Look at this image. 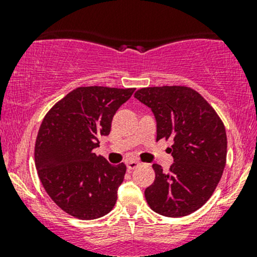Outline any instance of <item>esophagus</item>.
I'll return each mask as SVG.
<instances>
[{
	"label": "esophagus",
	"instance_id": "34e87169",
	"mask_svg": "<svg viewBox=\"0 0 257 257\" xmlns=\"http://www.w3.org/2000/svg\"><path fill=\"white\" fill-rule=\"evenodd\" d=\"M139 164H141V163L137 162V160H129V162H126V169L133 170V169H136Z\"/></svg>",
	"mask_w": 257,
	"mask_h": 257
}]
</instances>
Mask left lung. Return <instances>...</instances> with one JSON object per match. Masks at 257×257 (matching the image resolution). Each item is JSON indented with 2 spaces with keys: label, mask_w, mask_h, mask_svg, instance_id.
<instances>
[{
  "label": "left lung",
  "mask_w": 257,
  "mask_h": 257,
  "mask_svg": "<svg viewBox=\"0 0 257 257\" xmlns=\"http://www.w3.org/2000/svg\"><path fill=\"white\" fill-rule=\"evenodd\" d=\"M136 98L154 114L157 141L173 142L169 172L153 164L155 180L144 191L148 205L164 216H186L209 200L221 179L227 150L224 124L191 88H142Z\"/></svg>",
  "instance_id": "8db88e82"
}]
</instances>
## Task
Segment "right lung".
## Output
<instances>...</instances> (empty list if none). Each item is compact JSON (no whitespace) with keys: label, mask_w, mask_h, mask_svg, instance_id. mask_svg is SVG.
Returning <instances> with one entry per match:
<instances>
[{"label":"right lung","mask_w":257,"mask_h":257,"mask_svg":"<svg viewBox=\"0 0 257 257\" xmlns=\"http://www.w3.org/2000/svg\"><path fill=\"white\" fill-rule=\"evenodd\" d=\"M134 90L79 87L43 119L36 139V169L45 190L67 214L93 220L115 205L125 165L109 164L94 149L110 133L114 114Z\"/></svg>","instance_id":"right-lung-1"}]
</instances>
